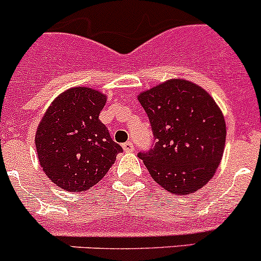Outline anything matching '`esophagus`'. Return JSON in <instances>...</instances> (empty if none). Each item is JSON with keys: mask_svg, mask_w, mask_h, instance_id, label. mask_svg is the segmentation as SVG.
<instances>
[{"mask_svg": "<svg viewBox=\"0 0 261 261\" xmlns=\"http://www.w3.org/2000/svg\"><path fill=\"white\" fill-rule=\"evenodd\" d=\"M122 149H123V151H125V152H131V151H134V150H135V146L133 145V143L127 141V143L123 144Z\"/></svg>", "mask_w": 261, "mask_h": 261, "instance_id": "esophagus-1", "label": "esophagus"}]
</instances>
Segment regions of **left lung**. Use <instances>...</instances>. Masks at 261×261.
I'll return each instance as SVG.
<instances>
[{
  "mask_svg": "<svg viewBox=\"0 0 261 261\" xmlns=\"http://www.w3.org/2000/svg\"><path fill=\"white\" fill-rule=\"evenodd\" d=\"M154 149L141 152L151 178L174 194H189L215 175L226 143V122L211 94L198 84L172 78L140 92Z\"/></svg>",
  "mask_w": 261,
  "mask_h": 261,
  "instance_id": "1",
  "label": "left lung"
}]
</instances>
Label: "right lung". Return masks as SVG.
I'll return each mask as SVG.
<instances>
[{
	"label": "right lung",
	"mask_w": 261,
	"mask_h": 261,
	"mask_svg": "<svg viewBox=\"0 0 261 261\" xmlns=\"http://www.w3.org/2000/svg\"><path fill=\"white\" fill-rule=\"evenodd\" d=\"M107 96L91 87H72L55 97L35 133L46 177L68 192H84L106 175L122 147L99 121Z\"/></svg>",
	"instance_id": "right-lung-1"
}]
</instances>
